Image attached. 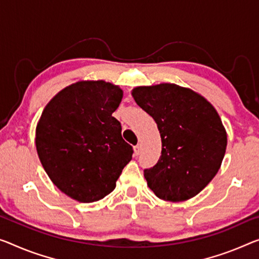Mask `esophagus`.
Segmentation results:
<instances>
[{
  "mask_svg": "<svg viewBox=\"0 0 259 259\" xmlns=\"http://www.w3.org/2000/svg\"><path fill=\"white\" fill-rule=\"evenodd\" d=\"M140 153H141V145H140V143H139V145H137V146L134 147V154L135 155H139Z\"/></svg>",
  "mask_w": 259,
  "mask_h": 259,
  "instance_id": "obj_1",
  "label": "esophagus"
}]
</instances>
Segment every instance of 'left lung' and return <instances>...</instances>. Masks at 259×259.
I'll return each instance as SVG.
<instances>
[{
  "mask_svg": "<svg viewBox=\"0 0 259 259\" xmlns=\"http://www.w3.org/2000/svg\"><path fill=\"white\" fill-rule=\"evenodd\" d=\"M132 95L161 134L160 160L143 170L149 189L169 201L194 197L215 176L226 153L227 134L215 109L194 91L170 83L139 87Z\"/></svg>",
  "mask_w": 259,
  "mask_h": 259,
  "instance_id": "1",
  "label": "left lung"
}]
</instances>
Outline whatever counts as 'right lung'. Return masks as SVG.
Wrapping results in <instances>:
<instances>
[{"label":"right lung","mask_w":259,"mask_h":259,"mask_svg":"<svg viewBox=\"0 0 259 259\" xmlns=\"http://www.w3.org/2000/svg\"><path fill=\"white\" fill-rule=\"evenodd\" d=\"M122 98L119 87L104 81L77 82L47 104L35 132L44 169L67 196L94 202L116 188L133 147L112 117Z\"/></svg>","instance_id":"1"}]
</instances>
